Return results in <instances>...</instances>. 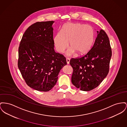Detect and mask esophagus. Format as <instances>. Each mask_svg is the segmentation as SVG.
Returning <instances> with one entry per match:
<instances>
[{
	"mask_svg": "<svg viewBox=\"0 0 127 127\" xmlns=\"http://www.w3.org/2000/svg\"><path fill=\"white\" fill-rule=\"evenodd\" d=\"M66 61H67V64H69V61H70V59L69 58H67L66 59Z\"/></svg>",
	"mask_w": 127,
	"mask_h": 127,
	"instance_id": "obj_1",
	"label": "esophagus"
}]
</instances>
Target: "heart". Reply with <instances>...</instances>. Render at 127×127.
<instances>
[{
	"instance_id": "heart-1",
	"label": "heart",
	"mask_w": 127,
	"mask_h": 127,
	"mask_svg": "<svg viewBox=\"0 0 127 127\" xmlns=\"http://www.w3.org/2000/svg\"><path fill=\"white\" fill-rule=\"evenodd\" d=\"M95 31L92 27L80 23H68L63 25L61 32L54 38V43L57 50L63 53L68 46L67 55L76 52L82 55L88 52L92 47L95 39Z\"/></svg>"
}]
</instances>
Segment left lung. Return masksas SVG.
<instances>
[{
    "label": "left lung",
    "instance_id": "obj_1",
    "mask_svg": "<svg viewBox=\"0 0 127 127\" xmlns=\"http://www.w3.org/2000/svg\"><path fill=\"white\" fill-rule=\"evenodd\" d=\"M97 37L89 51L81 58L71 59V82L83 91L95 88L109 72L112 50L109 38L103 30L97 31Z\"/></svg>",
    "mask_w": 127,
    "mask_h": 127
}]
</instances>
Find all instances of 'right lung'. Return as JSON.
<instances>
[{"label": "right lung", "instance_id": "1", "mask_svg": "<svg viewBox=\"0 0 127 127\" xmlns=\"http://www.w3.org/2000/svg\"><path fill=\"white\" fill-rule=\"evenodd\" d=\"M54 21L35 23L26 30L19 47V69L26 84L47 92L56 85L65 57L54 50Z\"/></svg>", "mask_w": 127, "mask_h": 127}]
</instances>
